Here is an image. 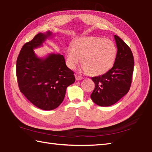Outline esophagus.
<instances>
[{"mask_svg":"<svg viewBox=\"0 0 152 152\" xmlns=\"http://www.w3.org/2000/svg\"><path fill=\"white\" fill-rule=\"evenodd\" d=\"M75 77H76V80H81L83 79V77L80 76H78V75H75Z\"/></svg>","mask_w":152,"mask_h":152,"instance_id":"34e87169","label":"esophagus"}]
</instances>
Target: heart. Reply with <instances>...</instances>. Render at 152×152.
<instances>
[{
    "label": "heart",
    "mask_w": 152,
    "mask_h": 152,
    "mask_svg": "<svg viewBox=\"0 0 152 152\" xmlns=\"http://www.w3.org/2000/svg\"><path fill=\"white\" fill-rule=\"evenodd\" d=\"M116 53V45L111 40L87 36L77 39L72 43V48H66L65 57L69 68L75 69L82 59L83 71L93 76H100L112 68Z\"/></svg>",
    "instance_id": "1"
}]
</instances>
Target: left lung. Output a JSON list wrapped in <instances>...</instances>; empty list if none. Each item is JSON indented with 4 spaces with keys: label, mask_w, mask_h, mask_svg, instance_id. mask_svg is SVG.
Listing matches in <instances>:
<instances>
[{
    "label": "left lung",
    "mask_w": 152,
    "mask_h": 152,
    "mask_svg": "<svg viewBox=\"0 0 152 152\" xmlns=\"http://www.w3.org/2000/svg\"><path fill=\"white\" fill-rule=\"evenodd\" d=\"M117 54L113 66L99 76L93 77L95 87L91 95L94 103L111 106L128 93L132 81L134 59L131 49L118 36H114Z\"/></svg>",
    "instance_id": "8db88e82"
}]
</instances>
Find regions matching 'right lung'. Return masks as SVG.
Listing matches in <instances>:
<instances>
[{
  "instance_id": "obj_1",
  "label": "right lung",
  "mask_w": 152,
  "mask_h": 152,
  "mask_svg": "<svg viewBox=\"0 0 152 152\" xmlns=\"http://www.w3.org/2000/svg\"><path fill=\"white\" fill-rule=\"evenodd\" d=\"M52 33H39L21 48L16 63L20 91L36 107L49 111L57 108L64 99L66 89L75 82L72 70L59 54L39 58L34 49L41 47Z\"/></svg>"
}]
</instances>
